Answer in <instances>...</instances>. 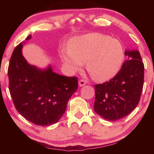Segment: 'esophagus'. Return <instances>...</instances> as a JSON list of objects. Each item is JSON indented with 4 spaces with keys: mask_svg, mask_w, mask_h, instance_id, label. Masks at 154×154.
Listing matches in <instances>:
<instances>
[{
    "mask_svg": "<svg viewBox=\"0 0 154 154\" xmlns=\"http://www.w3.org/2000/svg\"><path fill=\"white\" fill-rule=\"evenodd\" d=\"M86 84V81H85V80H80V81H79V86H81V87H83V86H84Z\"/></svg>",
    "mask_w": 154,
    "mask_h": 154,
    "instance_id": "34e87169",
    "label": "esophagus"
}]
</instances>
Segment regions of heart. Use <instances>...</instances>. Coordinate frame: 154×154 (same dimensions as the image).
Returning <instances> with one entry per match:
<instances>
[{
	"label": "heart",
	"mask_w": 154,
	"mask_h": 154,
	"mask_svg": "<svg viewBox=\"0 0 154 154\" xmlns=\"http://www.w3.org/2000/svg\"><path fill=\"white\" fill-rule=\"evenodd\" d=\"M64 62L73 71L86 69L95 81H109L117 75L123 65L125 54L119 40L97 33L75 37L69 48L60 51Z\"/></svg>",
	"instance_id": "obj_1"
}]
</instances>
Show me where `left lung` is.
Masks as SVG:
<instances>
[{"mask_svg": "<svg viewBox=\"0 0 154 154\" xmlns=\"http://www.w3.org/2000/svg\"><path fill=\"white\" fill-rule=\"evenodd\" d=\"M128 56L121 70L109 81L94 85V110L109 121L130 114L140 102L144 85V66L137 50H126Z\"/></svg>", "mask_w": 154, "mask_h": 154, "instance_id": "left-lung-1", "label": "left lung"}]
</instances>
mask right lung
<instances>
[{"mask_svg":"<svg viewBox=\"0 0 154 154\" xmlns=\"http://www.w3.org/2000/svg\"><path fill=\"white\" fill-rule=\"evenodd\" d=\"M31 35L26 37L30 40ZM23 42L14 48L8 74L9 90L17 111L36 125L56 123L66 111L67 102L77 90L78 79L29 64L22 55Z\"/></svg>","mask_w":154,"mask_h":154,"instance_id":"add662e5","label":"right lung"}]
</instances>
